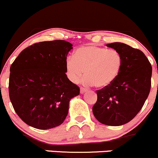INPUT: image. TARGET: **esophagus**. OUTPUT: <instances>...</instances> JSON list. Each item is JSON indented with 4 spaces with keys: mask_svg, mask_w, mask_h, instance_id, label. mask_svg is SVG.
<instances>
[{
    "mask_svg": "<svg viewBox=\"0 0 158 158\" xmlns=\"http://www.w3.org/2000/svg\"><path fill=\"white\" fill-rule=\"evenodd\" d=\"M87 89H86V88H84V87H81V94H84V93H86V92H87Z\"/></svg>",
    "mask_w": 158,
    "mask_h": 158,
    "instance_id": "1",
    "label": "esophagus"
}]
</instances>
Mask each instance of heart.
<instances>
[{"label":"heart","mask_w":158,"mask_h":158,"mask_svg":"<svg viewBox=\"0 0 158 158\" xmlns=\"http://www.w3.org/2000/svg\"><path fill=\"white\" fill-rule=\"evenodd\" d=\"M122 68V57L118 51L96 45L77 48L73 57L65 61L68 79L72 83L79 82L84 74L83 82L104 88L112 84L119 75Z\"/></svg>","instance_id":"1"}]
</instances>
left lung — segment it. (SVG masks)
Segmentation results:
<instances>
[{"mask_svg":"<svg viewBox=\"0 0 158 158\" xmlns=\"http://www.w3.org/2000/svg\"><path fill=\"white\" fill-rule=\"evenodd\" d=\"M107 47L121 54L122 68L110 85L97 90L92 110L101 124L120 126L131 121L143 107L151 90L152 67L140 50L120 42Z\"/></svg>","mask_w":158,"mask_h":158,"instance_id":"left-lung-1","label":"left lung"}]
</instances>
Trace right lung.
I'll return each instance as SVG.
<instances>
[{"mask_svg": "<svg viewBox=\"0 0 158 158\" xmlns=\"http://www.w3.org/2000/svg\"><path fill=\"white\" fill-rule=\"evenodd\" d=\"M71 43L56 40L23 50L10 68L9 97L19 118L40 130L60 125L80 88L68 78L65 61Z\"/></svg>", "mask_w": 158, "mask_h": 158, "instance_id": "right-lung-1", "label": "right lung"}]
</instances>
